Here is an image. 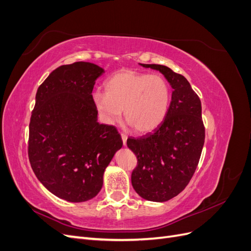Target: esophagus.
Masks as SVG:
<instances>
[{"label":"esophagus","instance_id":"34e87169","mask_svg":"<svg viewBox=\"0 0 251 251\" xmlns=\"http://www.w3.org/2000/svg\"><path fill=\"white\" fill-rule=\"evenodd\" d=\"M121 138H123V142H124V146H126V139H127V136L125 133H121Z\"/></svg>","mask_w":251,"mask_h":251}]
</instances>
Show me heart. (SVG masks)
<instances>
[{"label": "heart", "mask_w": 251, "mask_h": 251, "mask_svg": "<svg viewBox=\"0 0 251 251\" xmlns=\"http://www.w3.org/2000/svg\"><path fill=\"white\" fill-rule=\"evenodd\" d=\"M104 93L93 94L96 109L115 124L124 109L125 119L138 133H149L162 124L171 103V88L160 75L120 70L103 83Z\"/></svg>", "instance_id": "obj_1"}]
</instances>
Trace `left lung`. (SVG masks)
Segmentation results:
<instances>
[{
    "label": "left lung",
    "mask_w": 251,
    "mask_h": 251,
    "mask_svg": "<svg viewBox=\"0 0 251 251\" xmlns=\"http://www.w3.org/2000/svg\"><path fill=\"white\" fill-rule=\"evenodd\" d=\"M141 66L161 72L173 93L162 124L153 133L126 140L137 157L131 180L143 199L164 202L183 191L198 166L205 139L201 100L183 75L162 65Z\"/></svg>",
    "instance_id": "left-lung-1"
}]
</instances>
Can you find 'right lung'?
<instances>
[{
	"instance_id": "right-lung-1",
	"label": "right lung",
	"mask_w": 251,
	"mask_h": 251,
	"mask_svg": "<svg viewBox=\"0 0 251 251\" xmlns=\"http://www.w3.org/2000/svg\"><path fill=\"white\" fill-rule=\"evenodd\" d=\"M102 73L92 63L63 65L35 95L29 161L41 183L69 202H85L100 193L104 170L123 147L115 126L97 123L92 91Z\"/></svg>"
}]
</instances>
